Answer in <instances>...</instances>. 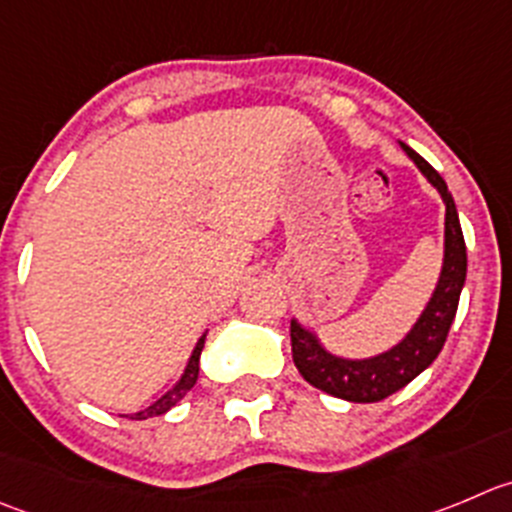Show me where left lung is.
Returning <instances> with one entry per match:
<instances>
[{
    "mask_svg": "<svg viewBox=\"0 0 512 512\" xmlns=\"http://www.w3.org/2000/svg\"><path fill=\"white\" fill-rule=\"evenodd\" d=\"M399 145L415 160L420 173L437 188L442 203H445V256H442L440 279H437L425 311L402 342L367 359H347L326 352V347L311 329L291 319V354H294V364L301 377L321 392L347 399V402H379L410 384L417 374L425 372L445 347L447 332L457 314L460 291L465 286V238H462L460 218H457V208L447 191V183L410 145Z\"/></svg>",
    "mask_w": 512,
    "mask_h": 512,
    "instance_id": "left-lung-1",
    "label": "left lung"
}]
</instances>
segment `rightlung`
Returning a JSON list of instances; mask_svg holds the SVG:
<instances>
[{"label": "right lung", "instance_id": "right-lung-1", "mask_svg": "<svg viewBox=\"0 0 512 512\" xmlns=\"http://www.w3.org/2000/svg\"><path fill=\"white\" fill-rule=\"evenodd\" d=\"M203 344H206V334H203L201 339H198L196 349H193L191 359H188L186 369H183V374H180L178 382L173 384V389H168V392L163 394L160 399H155L153 405L145 407V410L135 412V420H148V417H158V415H165V412L170 410V407H175L180 402V399L186 397L188 389H193V384H196L198 379V369H201V352H203Z\"/></svg>", "mask_w": 512, "mask_h": 512}]
</instances>
